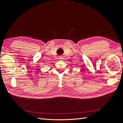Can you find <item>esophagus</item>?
<instances>
[{
	"mask_svg": "<svg viewBox=\"0 0 123 123\" xmlns=\"http://www.w3.org/2000/svg\"><path fill=\"white\" fill-rule=\"evenodd\" d=\"M59 59H60V60H62V59H64V57L62 56H59Z\"/></svg>",
	"mask_w": 123,
	"mask_h": 123,
	"instance_id": "34e87169",
	"label": "esophagus"
}]
</instances>
